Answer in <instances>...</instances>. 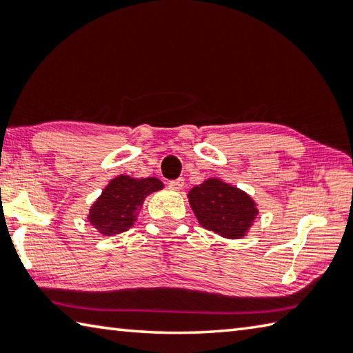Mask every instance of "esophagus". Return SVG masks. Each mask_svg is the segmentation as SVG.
<instances>
[{
    "instance_id": "34e87169",
    "label": "esophagus",
    "mask_w": 353,
    "mask_h": 353,
    "mask_svg": "<svg viewBox=\"0 0 353 353\" xmlns=\"http://www.w3.org/2000/svg\"><path fill=\"white\" fill-rule=\"evenodd\" d=\"M184 186V180L183 178H176V180L169 181V188L173 190H181Z\"/></svg>"
}]
</instances>
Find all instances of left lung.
I'll use <instances>...</instances> for the list:
<instances>
[{
	"label": "left lung",
	"instance_id": "obj_1",
	"mask_svg": "<svg viewBox=\"0 0 353 353\" xmlns=\"http://www.w3.org/2000/svg\"><path fill=\"white\" fill-rule=\"evenodd\" d=\"M189 203L203 228L228 239L243 237L257 215L248 195L215 178L190 190Z\"/></svg>",
	"mask_w": 353,
	"mask_h": 353
}]
</instances>
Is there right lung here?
<instances>
[{"instance_id": "1", "label": "right lung", "mask_w": 353, "mask_h": 353, "mask_svg": "<svg viewBox=\"0 0 353 353\" xmlns=\"http://www.w3.org/2000/svg\"><path fill=\"white\" fill-rule=\"evenodd\" d=\"M159 189H163V183L158 178L134 180L132 176H117L92 205L88 219L103 236L127 231L133 225L136 209L148 194Z\"/></svg>"}]
</instances>
